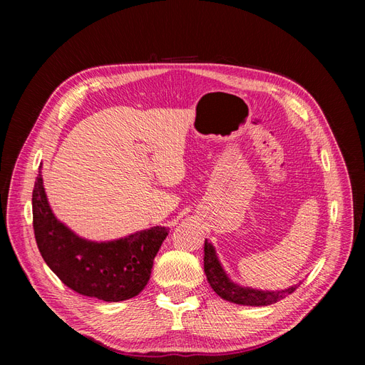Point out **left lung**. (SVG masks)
<instances>
[{
	"mask_svg": "<svg viewBox=\"0 0 365 365\" xmlns=\"http://www.w3.org/2000/svg\"><path fill=\"white\" fill-rule=\"evenodd\" d=\"M204 271L207 280L213 291L227 302L244 304V306H269L280 302L286 295L292 294L298 284L291 286L283 291H259L252 288H244L231 280L220 264L215 247L205 239L204 244Z\"/></svg>",
	"mask_w": 365,
	"mask_h": 365,
	"instance_id": "left-lung-1",
	"label": "left lung"
}]
</instances>
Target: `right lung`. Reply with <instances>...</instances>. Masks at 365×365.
<instances>
[{
	"label": "right lung",
	"instance_id": "1",
	"mask_svg": "<svg viewBox=\"0 0 365 365\" xmlns=\"http://www.w3.org/2000/svg\"><path fill=\"white\" fill-rule=\"evenodd\" d=\"M31 205L41 256L70 289L103 302L129 300L145 289L169 228L152 227L111 242L79 237L51 212L41 169Z\"/></svg>",
	"mask_w": 365,
	"mask_h": 365
}]
</instances>
